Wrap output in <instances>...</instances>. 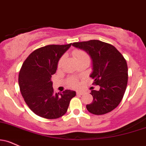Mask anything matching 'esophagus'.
<instances>
[{"mask_svg": "<svg viewBox=\"0 0 146 146\" xmlns=\"http://www.w3.org/2000/svg\"><path fill=\"white\" fill-rule=\"evenodd\" d=\"M84 92H81V91H78L77 92V94L78 95H82V94H84Z\"/></svg>", "mask_w": 146, "mask_h": 146, "instance_id": "34e87169", "label": "esophagus"}]
</instances>
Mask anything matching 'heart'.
Returning a JSON list of instances; mask_svg holds the SVG:
<instances>
[{
  "instance_id": "heart-1",
  "label": "heart",
  "mask_w": 146,
  "mask_h": 146,
  "mask_svg": "<svg viewBox=\"0 0 146 146\" xmlns=\"http://www.w3.org/2000/svg\"><path fill=\"white\" fill-rule=\"evenodd\" d=\"M73 54L76 60L82 58H84V57H88V54L86 53L85 52H84V51L80 50H76L73 51ZM62 60H63V58H61L59 60L58 66H61V64H62ZM68 85L72 88H75L78 86V82H77L75 79L71 78L68 80Z\"/></svg>"
}]
</instances>
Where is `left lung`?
<instances>
[{
    "mask_svg": "<svg viewBox=\"0 0 146 146\" xmlns=\"http://www.w3.org/2000/svg\"><path fill=\"white\" fill-rule=\"evenodd\" d=\"M72 45L86 52L92 60L91 77L99 90H91L93 101L86 105L88 111L103 115L120 104L128 82V66L124 56L111 44L99 41L76 42Z\"/></svg>",
    "mask_w": 146,
    "mask_h": 146,
    "instance_id": "8db88e82",
    "label": "left lung"
}]
</instances>
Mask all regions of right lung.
Instances as JSON below:
<instances>
[{
  "label": "right lung",
  "instance_id": "right-lung-1",
  "mask_svg": "<svg viewBox=\"0 0 146 146\" xmlns=\"http://www.w3.org/2000/svg\"><path fill=\"white\" fill-rule=\"evenodd\" d=\"M72 43L48 45L33 52L23 63L19 73L21 94L31 110L38 116L56 119L67 111L75 91L55 93L51 81L58 62Z\"/></svg>",
  "mask_w": 146,
  "mask_h": 146
}]
</instances>
